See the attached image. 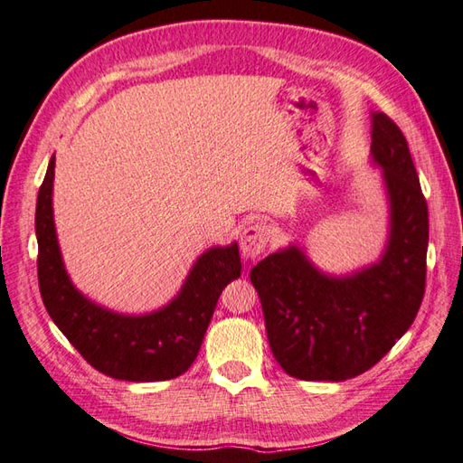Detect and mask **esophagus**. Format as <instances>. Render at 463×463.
<instances>
[{
  "mask_svg": "<svg viewBox=\"0 0 463 463\" xmlns=\"http://www.w3.org/2000/svg\"><path fill=\"white\" fill-rule=\"evenodd\" d=\"M271 241L269 225L261 222H253L241 233V255L245 260H258Z\"/></svg>",
  "mask_w": 463,
  "mask_h": 463,
  "instance_id": "34e87169",
  "label": "esophagus"
}]
</instances>
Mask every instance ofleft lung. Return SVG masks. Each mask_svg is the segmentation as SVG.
Segmentation results:
<instances>
[{
  "label": "left lung",
  "instance_id": "left-lung-1",
  "mask_svg": "<svg viewBox=\"0 0 463 463\" xmlns=\"http://www.w3.org/2000/svg\"><path fill=\"white\" fill-rule=\"evenodd\" d=\"M371 156L390 205L376 263L326 275L289 245L250 273L275 361L299 380L341 383L366 373L408 331L424 299L428 205L402 130L384 112H373Z\"/></svg>",
  "mask_w": 463,
  "mask_h": 463
}]
</instances>
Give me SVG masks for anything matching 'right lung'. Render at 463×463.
<instances>
[{"mask_svg": "<svg viewBox=\"0 0 463 463\" xmlns=\"http://www.w3.org/2000/svg\"><path fill=\"white\" fill-rule=\"evenodd\" d=\"M55 156H51L35 210L37 277L45 309L69 343L99 373L128 383L184 374L196 361L223 287L241 275L238 243L203 251L180 293L162 309L120 315L92 303L71 283L53 222Z\"/></svg>", "mask_w": 463, "mask_h": 463, "instance_id": "add662e5", "label": "right lung"}]
</instances>
